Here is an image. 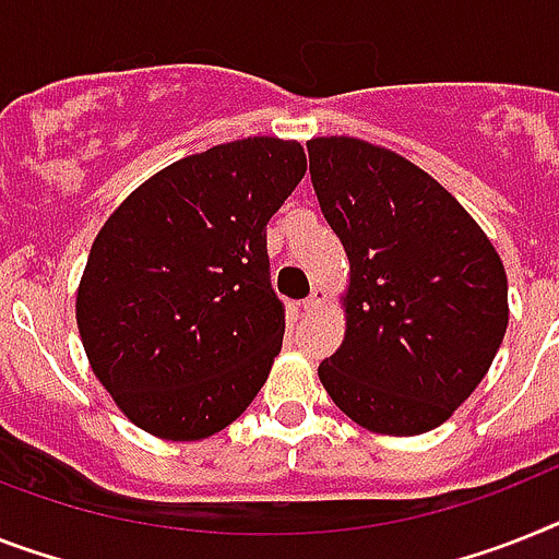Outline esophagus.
Segmentation results:
<instances>
[{
  "instance_id": "1",
  "label": "esophagus",
  "mask_w": 559,
  "mask_h": 559,
  "mask_svg": "<svg viewBox=\"0 0 559 559\" xmlns=\"http://www.w3.org/2000/svg\"><path fill=\"white\" fill-rule=\"evenodd\" d=\"M322 299H325V290H322V288H313V290H311V297L302 299V311H306V313L317 311V308L322 306Z\"/></svg>"
}]
</instances>
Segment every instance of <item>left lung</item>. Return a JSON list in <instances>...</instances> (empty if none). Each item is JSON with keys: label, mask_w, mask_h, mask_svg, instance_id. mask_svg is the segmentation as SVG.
<instances>
[{"label": "left lung", "mask_w": 559, "mask_h": 559, "mask_svg": "<svg viewBox=\"0 0 559 559\" xmlns=\"http://www.w3.org/2000/svg\"><path fill=\"white\" fill-rule=\"evenodd\" d=\"M313 193L348 262L345 340L320 380L357 426L426 435L472 396L509 325L500 253L423 168L354 136L308 142Z\"/></svg>", "instance_id": "left-lung-1"}]
</instances>
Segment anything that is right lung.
Segmentation results:
<instances>
[{
	"instance_id": "1",
	"label": "right lung",
	"mask_w": 559,
	"mask_h": 559,
	"mask_svg": "<svg viewBox=\"0 0 559 559\" xmlns=\"http://www.w3.org/2000/svg\"><path fill=\"white\" fill-rule=\"evenodd\" d=\"M302 177L299 142H225L154 174L96 234L76 325L133 426L205 440L260 394L285 334L265 225Z\"/></svg>"
}]
</instances>
